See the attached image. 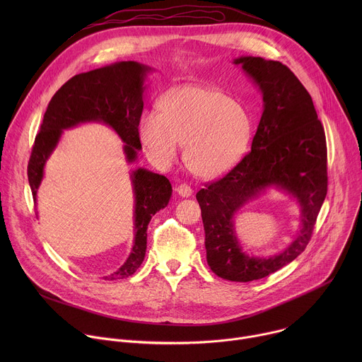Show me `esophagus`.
Here are the masks:
<instances>
[{
	"label": "esophagus",
	"instance_id": "34e87169",
	"mask_svg": "<svg viewBox=\"0 0 362 362\" xmlns=\"http://www.w3.org/2000/svg\"><path fill=\"white\" fill-rule=\"evenodd\" d=\"M176 192L182 196V197H189L192 193H193V190H192V187L189 186V185H186V183H182V185H179L177 187H176Z\"/></svg>",
	"mask_w": 362,
	"mask_h": 362
}]
</instances>
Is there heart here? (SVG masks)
Instances as JSON below:
<instances>
[{
    "label": "heart",
    "instance_id": "obj_1",
    "mask_svg": "<svg viewBox=\"0 0 362 362\" xmlns=\"http://www.w3.org/2000/svg\"><path fill=\"white\" fill-rule=\"evenodd\" d=\"M253 130L252 116L240 103L214 88L183 87L162 101V113L141 116L139 133L150 158L170 166L186 144L185 162L203 179H215L236 166Z\"/></svg>",
    "mask_w": 362,
    "mask_h": 362
}]
</instances>
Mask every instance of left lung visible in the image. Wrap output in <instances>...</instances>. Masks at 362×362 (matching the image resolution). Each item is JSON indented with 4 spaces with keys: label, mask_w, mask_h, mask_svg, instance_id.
<instances>
[{
    "label": "left lung",
    "mask_w": 362,
    "mask_h": 362,
    "mask_svg": "<svg viewBox=\"0 0 362 362\" xmlns=\"http://www.w3.org/2000/svg\"><path fill=\"white\" fill-rule=\"evenodd\" d=\"M257 84L264 113L252 140V150L222 179L196 193L204 228L206 259L218 276L249 282L262 279L300 255L311 240L327 196V140L311 95L282 63L261 57L233 62ZM292 194L301 206V230L284 252L269 258L241 252L233 216L267 187Z\"/></svg>",
    "instance_id": "8db88e82"
}]
</instances>
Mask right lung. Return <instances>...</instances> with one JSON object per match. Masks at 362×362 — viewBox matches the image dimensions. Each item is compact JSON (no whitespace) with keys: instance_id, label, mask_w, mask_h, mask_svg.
Listing matches in <instances>:
<instances>
[{"instance_id":"obj_1","label":"right lung","mask_w":362,"mask_h":362,"mask_svg":"<svg viewBox=\"0 0 362 362\" xmlns=\"http://www.w3.org/2000/svg\"><path fill=\"white\" fill-rule=\"evenodd\" d=\"M151 69L136 62H120L71 77L48 103L28 162V183L35 202L44 176V165L56 148L63 130L80 123L101 122L110 126L124 144L129 163L141 148L139 123L143 112L146 74ZM134 192V245L127 261L107 281L124 279L141 265L147 247V225L151 216L166 208L172 196L168 177L146 169L132 173Z\"/></svg>"}]
</instances>
